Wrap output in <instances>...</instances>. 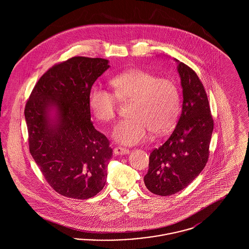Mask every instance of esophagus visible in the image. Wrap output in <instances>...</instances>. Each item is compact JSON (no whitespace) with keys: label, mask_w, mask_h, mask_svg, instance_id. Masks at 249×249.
I'll return each instance as SVG.
<instances>
[{"label":"esophagus","mask_w":249,"mask_h":249,"mask_svg":"<svg viewBox=\"0 0 249 249\" xmlns=\"http://www.w3.org/2000/svg\"><path fill=\"white\" fill-rule=\"evenodd\" d=\"M114 153L116 155L129 154V153H130V150L127 149V148L121 147V146H117V147L114 148Z\"/></svg>","instance_id":"34e87169"}]
</instances>
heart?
Here are the masks:
<instances>
[{
    "mask_svg": "<svg viewBox=\"0 0 249 249\" xmlns=\"http://www.w3.org/2000/svg\"><path fill=\"white\" fill-rule=\"evenodd\" d=\"M115 95L93 87L89 105L95 118L101 122H112L118 111V99L131 101V118L120 121L113 131V138L122 144H136L144 141L152 132L164 135L174 127L180 111L179 92L176 83L159 78L142 69L122 72L111 80Z\"/></svg>",
    "mask_w": 249,
    "mask_h": 249,
    "instance_id": "heart-1",
    "label": "heart"
}]
</instances>
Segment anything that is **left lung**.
<instances>
[{"label": "left lung", "mask_w": 249, "mask_h": 249, "mask_svg": "<svg viewBox=\"0 0 249 249\" xmlns=\"http://www.w3.org/2000/svg\"><path fill=\"white\" fill-rule=\"evenodd\" d=\"M178 61L183 92L178 125L163 144L150 153L143 178L147 190L169 196L187 188L197 178L209 158L213 129L208 98L197 73Z\"/></svg>", "instance_id": "obj_1"}]
</instances>
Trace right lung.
Segmentation results:
<instances>
[{
	"instance_id": "add662e5",
	"label": "right lung",
	"mask_w": 249,
	"mask_h": 249,
	"mask_svg": "<svg viewBox=\"0 0 249 249\" xmlns=\"http://www.w3.org/2000/svg\"><path fill=\"white\" fill-rule=\"evenodd\" d=\"M109 68L101 58L72 57L36 83L24 114L30 152L50 187L77 200L104 189L112 148L90 120L92 85Z\"/></svg>"
}]
</instances>
